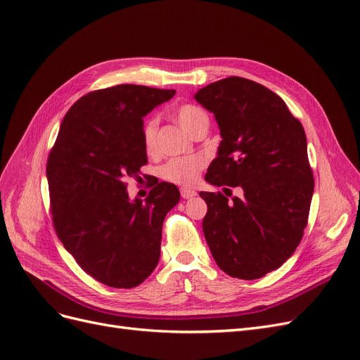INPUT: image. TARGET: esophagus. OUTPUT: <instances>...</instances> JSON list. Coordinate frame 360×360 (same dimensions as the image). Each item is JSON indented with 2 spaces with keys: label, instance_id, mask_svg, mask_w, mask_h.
<instances>
[{
  "label": "esophagus",
  "instance_id": "1",
  "mask_svg": "<svg viewBox=\"0 0 360 360\" xmlns=\"http://www.w3.org/2000/svg\"><path fill=\"white\" fill-rule=\"evenodd\" d=\"M180 195H181V198L189 200V198H193L195 195H197V192H195L193 189H189V188H181Z\"/></svg>",
  "mask_w": 360,
  "mask_h": 360
}]
</instances>
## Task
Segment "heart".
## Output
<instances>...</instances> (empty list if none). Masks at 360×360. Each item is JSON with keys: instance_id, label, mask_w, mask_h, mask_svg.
I'll list each match as a JSON object with an SVG mask.
<instances>
[{"instance_id": "b5f03b06", "label": "heart", "mask_w": 360, "mask_h": 360, "mask_svg": "<svg viewBox=\"0 0 360 360\" xmlns=\"http://www.w3.org/2000/svg\"><path fill=\"white\" fill-rule=\"evenodd\" d=\"M174 117L179 122L180 127L191 136L201 127L209 126V115L201 106L193 103H181L174 111ZM143 144L148 155L155 153L158 146V120L150 117L143 126ZM204 159L198 155L176 158L167 162L162 168V177L176 184L189 186L195 183L204 168Z\"/></svg>"}]
</instances>
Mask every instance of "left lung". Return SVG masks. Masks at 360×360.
Wrapping results in <instances>:
<instances>
[{
    "label": "left lung",
    "instance_id": "1",
    "mask_svg": "<svg viewBox=\"0 0 360 360\" xmlns=\"http://www.w3.org/2000/svg\"><path fill=\"white\" fill-rule=\"evenodd\" d=\"M195 99L214 114L222 136L205 180L226 197L200 192L207 245L226 275L263 278L292 255L308 225L314 176L307 135L276 93L250 79L216 81ZM233 187L244 192L240 199L227 198Z\"/></svg>",
    "mask_w": 360,
    "mask_h": 360
}]
</instances>
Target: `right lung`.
<instances>
[{
	"instance_id": "1",
	"label": "right lung",
	"mask_w": 360,
	"mask_h": 360,
	"mask_svg": "<svg viewBox=\"0 0 360 360\" xmlns=\"http://www.w3.org/2000/svg\"><path fill=\"white\" fill-rule=\"evenodd\" d=\"M174 94L132 84L86 93L64 115L48 156L53 230L108 287L134 288L158 266L162 224L180 192L160 181L144 201H130L126 188L147 163L143 117Z\"/></svg>"
}]
</instances>
